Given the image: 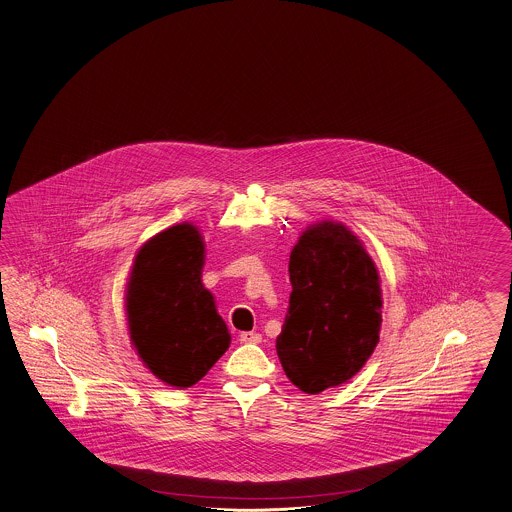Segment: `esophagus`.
<instances>
[{"label":"esophagus","instance_id":"esophagus-1","mask_svg":"<svg viewBox=\"0 0 512 512\" xmlns=\"http://www.w3.org/2000/svg\"><path fill=\"white\" fill-rule=\"evenodd\" d=\"M238 340H240L242 344H259L262 337L259 333H253V331H244V333L238 335Z\"/></svg>","mask_w":512,"mask_h":512}]
</instances>
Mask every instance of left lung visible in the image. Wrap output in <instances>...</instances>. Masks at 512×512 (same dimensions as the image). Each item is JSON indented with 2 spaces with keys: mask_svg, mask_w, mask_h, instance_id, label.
I'll return each instance as SVG.
<instances>
[{
  "mask_svg": "<svg viewBox=\"0 0 512 512\" xmlns=\"http://www.w3.org/2000/svg\"><path fill=\"white\" fill-rule=\"evenodd\" d=\"M292 294L277 357L305 394L338 387L361 372L381 333V279L348 225L322 220L290 251Z\"/></svg>",
  "mask_w": 512,
  "mask_h": 512,
  "instance_id": "8db88e82",
  "label": "left lung"
}]
</instances>
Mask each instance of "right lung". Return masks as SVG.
Instances as JSON below:
<instances>
[{
	"label": "right lung",
	"mask_w": 512,
	"mask_h": 512,
	"mask_svg": "<svg viewBox=\"0 0 512 512\" xmlns=\"http://www.w3.org/2000/svg\"><path fill=\"white\" fill-rule=\"evenodd\" d=\"M205 240L181 222L148 238L125 285V320L138 359L174 388L196 385L224 355L231 335L201 281Z\"/></svg>",
	"instance_id": "1"
}]
</instances>
